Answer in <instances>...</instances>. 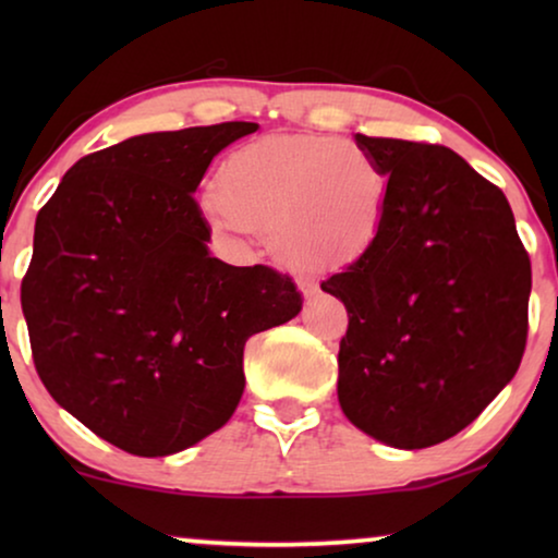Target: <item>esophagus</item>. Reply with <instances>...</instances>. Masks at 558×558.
<instances>
[{"instance_id":"obj_1","label":"esophagus","mask_w":558,"mask_h":558,"mask_svg":"<svg viewBox=\"0 0 558 558\" xmlns=\"http://www.w3.org/2000/svg\"><path fill=\"white\" fill-rule=\"evenodd\" d=\"M300 289H302L304 300H312V296L317 294V284H315V281H300Z\"/></svg>"}]
</instances>
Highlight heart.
Segmentation results:
<instances>
[{"label":"heart","instance_id":"heart-1","mask_svg":"<svg viewBox=\"0 0 558 558\" xmlns=\"http://www.w3.org/2000/svg\"><path fill=\"white\" fill-rule=\"evenodd\" d=\"M391 182L361 144L315 134L264 136L231 151L197 208L213 233L256 231L292 269L361 258L384 228Z\"/></svg>","mask_w":558,"mask_h":558}]
</instances>
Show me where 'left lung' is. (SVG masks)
Returning a JSON list of instances; mask_svg holds the SVG:
<instances>
[{
    "instance_id": "left-lung-1",
    "label": "left lung",
    "mask_w": 558,
    "mask_h": 558,
    "mask_svg": "<svg viewBox=\"0 0 558 558\" xmlns=\"http://www.w3.org/2000/svg\"><path fill=\"white\" fill-rule=\"evenodd\" d=\"M391 182L376 243L323 292L348 310L338 401L396 449L439 445L515 376L531 262L513 210L457 151L355 134Z\"/></svg>"
}]
</instances>
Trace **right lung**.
Returning <instances> with one entry per match:
<instances>
[{"instance_id": "right-lung-1", "label": "right lung", "mask_w": 558, "mask_h": 558, "mask_svg": "<svg viewBox=\"0 0 558 558\" xmlns=\"http://www.w3.org/2000/svg\"><path fill=\"white\" fill-rule=\"evenodd\" d=\"M258 124L151 132L83 157L35 220L22 279L35 368L58 407L136 457L218 432L239 407L243 345L300 315L269 266L210 254L193 193Z\"/></svg>"}]
</instances>
